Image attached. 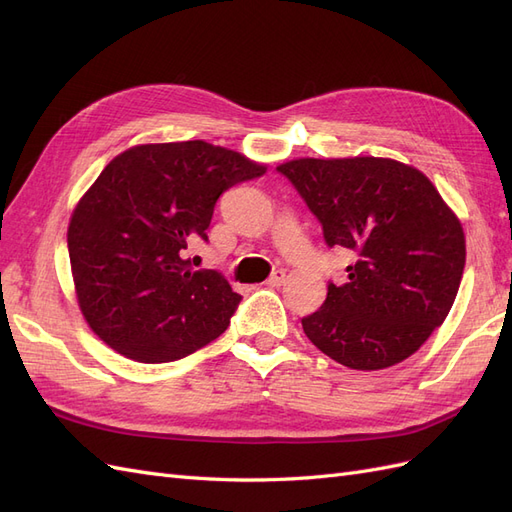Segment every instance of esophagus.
<instances>
[{
  "label": "esophagus",
  "instance_id": "obj_1",
  "mask_svg": "<svg viewBox=\"0 0 512 512\" xmlns=\"http://www.w3.org/2000/svg\"><path fill=\"white\" fill-rule=\"evenodd\" d=\"M284 282H286V271H282V269L273 271V273H271V277L267 280V284H269V286H282Z\"/></svg>",
  "mask_w": 512,
  "mask_h": 512
}]
</instances>
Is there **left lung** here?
Segmentation results:
<instances>
[{"instance_id": "1", "label": "left lung", "mask_w": 512, "mask_h": 512, "mask_svg": "<svg viewBox=\"0 0 512 512\" xmlns=\"http://www.w3.org/2000/svg\"><path fill=\"white\" fill-rule=\"evenodd\" d=\"M301 194L329 247H346L348 282H329L301 318L320 352L350 369L408 359L453 307L466 237L433 183L386 158H301L277 166Z\"/></svg>"}]
</instances>
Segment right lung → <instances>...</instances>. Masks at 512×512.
<instances>
[{"instance_id":"add662e5","label":"right lung","mask_w":512,"mask_h":512,"mask_svg":"<svg viewBox=\"0 0 512 512\" xmlns=\"http://www.w3.org/2000/svg\"><path fill=\"white\" fill-rule=\"evenodd\" d=\"M265 166L205 141L119 153L76 205L68 252L76 297L104 344L141 363L177 361L220 337L241 294L188 252L209 241L218 198Z\"/></svg>"}]
</instances>
